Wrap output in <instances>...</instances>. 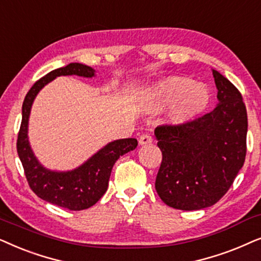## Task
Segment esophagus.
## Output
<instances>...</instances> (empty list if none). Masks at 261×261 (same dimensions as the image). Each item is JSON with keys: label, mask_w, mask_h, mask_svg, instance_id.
I'll return each mask as SVG.
<instances>
[{"label": "esophagus", "mask_w": 261, "mask_h": 261, "mask_svg": "<svg viewBox=\"0 0 261 261\" xmlns=\"http://www.w3.org/2000/svg\"><path fill=\"white\" fill-rule=\"evenodd\" d=\"M140 144L141 145H145V144H149V143H151L152 142V137H151V135L150 134H143L142 135V136L140 137Z\"/></svg>", "instance_id": "obj_1"}]
</instances>
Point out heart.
Returning <instances> with one entry per match:
<instances>
[{
    "label": "heart",
    "mask_w": 261,
    "mask_h": 261,
    "mask_svg": "<svg viewBox=\"0 0 261 261\" xmlns=\"http://www.w3.org/2000/svg\"><path fill=\"white\" fill-rule=\"evenodd\" d=\"M145 109L158 111L173 105L171 120L174 124L186 123L200 114L210 101V92L204 85H196L185 77H168L150 87L143 96Z\"/></svg>",
    "instance_id": "1"
}]
</instances>
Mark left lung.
<instances>
[{
  "label": "left lung",
  "mask_w": 261,
  "mask_h": 261,
  "mask_svg": "<svg viewBox=\"0 0 261 261\" xmlns=\"http://www.w3.org/2000/svg\"><path fill=\"white\" fill-rule=\"evenodd\" d=\"M218 103L211 112L179 125L155 128L162 162L155 189L179 210L216 204L234 182L246 158L247 111L238 88L216 70Z\"/></svg>",
  "instance_id": "left-lung-1"
}]
</instances>
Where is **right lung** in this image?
<instances>
[{
    "instance_id": "obj_1",
    "label": "right lung",
    "mask_w": 261,
    "mask_h": 261,
    "mask_svg": "<svg viewBox=\"0 0 261 261\" xmlns=\"http://www.w3.org/2000/svg\"><path fill=\"white\" fill-rule=\"evenodd\" d=\"M77 75L93 77L95 70L81 63H70L55 69L34 83L22 103V120L17 135L16 149L31 190L38 197L55 205L79 211L93 206L109 187L114 163L120 156L137 147L136 138H123L110 142L77 168L56 172L45 168L34 156L29 142V119L31 107L39 90L57 76Z\"/></svg>"
}]
</instances>
